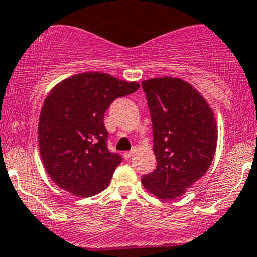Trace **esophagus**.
I'll return each instance as SVG.
<instances>
[{
  "label": "esophagus",
  "instance_id": "esophagus-1",
  "mask_svg": "<svg viewBox=\"0 0 257 257\" xmlns=\"http://www.w3.org/2000/svg\"><path fill=\"white\" fill-rule=\"evenodd\" d=\"M134 153H136V149H134V148H133V149H132L131 152H125L123 155H124V158H125V159H131V158L134 155Z\"/></svg>",
  "mask_w": 257,
  "mask_h": 257
}]
</instances>
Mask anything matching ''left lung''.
<instances>
[{
  "instance_id": "1",
  "label": "left lung",
  "mask_w": 257,
  "mask_h": 257,
  "mask_svg": "<svg viewBox=\"0 0 257 257\" xmlns=\"http://www.w3.org/2000/svg\"><path fill=\"white\" fill-rule=\"evenodd\" d=\"M153 125L157 168L142 178L160 199L181 196L206 172L216 149L214 113L200 93L172 77L142 82Z\"/></svg>"
}]
</instances>
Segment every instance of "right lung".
Listing matches in <instances>:
<instances>
[{
    "label": "right lung",
    "mask_w": 257,
    "mask_h": 257,
    "mask_svg": "<svg viewBox=\"0 0 257 257\" xmlns=\"http://www.w3.org/2000/svg\"><path fill=\"white\" fill-rule=\"evenodd\" d=\"M138 88L137 82L87 72L51 90L41 110L38 145L46 170L59 188L90 196L109 185L123 159L108 148L104 113L116 98Z\"/></svg>",
    "instance_id": "obj_1"
}]
</instances>
